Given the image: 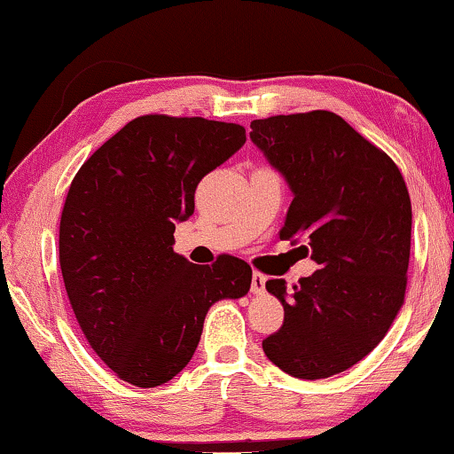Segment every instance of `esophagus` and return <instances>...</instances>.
<instances>
[{
    "label": "esophagus",
    "instance_id": "34e87169",
    "mask_svg": "<svg viewBox=\"0 0 454 454\" xmlns=\"http://www.w3.org/2000/svg\"><path fill=\"white\" fill-rule=\"evenodd\" d=\"M264 291H266V276L258 270H254L252 272V293L262 294Z\"/></svg>",
    "mask_w": 454,
    "mask_h": 454
}]
</instances>
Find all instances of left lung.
<instances>
[{"label": "left lung", "instance_id": "left-lung-1", "mask_svg": "<svg viewBox=\"0 0 454 454\" xmlns=\"http://www.w3.org/2000/svg\"><path fill=\"white\" fill-rule=\"evenodd\" d=\"M252 141L285 176L294 199L280 239H307L319 264L280 299L285 321L262 341L291 377L325 379L377 348L405 299L411 200L395 161L344 118L311 110L254 121Z\"/></svg>", "mask_w": 454, "mask_h": 454}]
</instances>
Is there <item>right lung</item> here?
Masks as SVG:
<instances>
[{"instance_id":"obj_1","label":"right lung","mask_w":454,"mask_h":454,"mask_svg":"<svg viewBox=\"0 0 454 454\" xmlns=\"http://www.w3.org/2000/svg\"><path fill=\"white\" fill-rule=\"evenodd\" d=\"M246 143L202 116L145 114L80 168L59 225V264L88 344L118 379L157 387L190 363L213 303L239 299L252 268L223 254L196 266L174 252L199 182Z\"/></svg>"}]
</instances>
